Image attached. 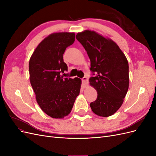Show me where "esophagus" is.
<instances>
[{
	"label": "esophagus",
	"instance_id": "esophagus-1",
	"mask_svg": "<svg viewBox=\"0 0 156 156\" xmlns=\"http://www.w3.org/2000/svg\"><path fill=\"white\" fill-rule=\"evenodd\" d=\"M82 83L83 88H85L88 85V78L87 77H84L82 79Z\"/></svg>",
	"mask_w": 156,
	"mask_h": 156
}]
</instances>
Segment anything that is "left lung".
<instances>
[{
    "label": "left lung",
    "instance_id": "left-lung-1",
    "mask_svg": "<svg viewBox=\"0 0 156 156\" xmlns=\"http://www.w3.org/2000/svg\"><path fill=\"white\" fill-rule=\"evenodd\" d=\"M76 38L87 52L90 70L96 73L89 79L98 92L96 100L90 104L91 109L100 116L114 115L122 106L129 88L126 56L114 41L95 31L79 32Z\"/></svg>",
    "mask_w": 156,
    "mask_h": 156
}]
</instances>
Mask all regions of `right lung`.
Instances as JSON below:
<instances>
[{"label":"right lung","instance_id":"obj_1","mask_svg":"<svg viewBox=\"0 0 156 156\" xmlns=\"http://www.w3.org/2000/svg\"><path fill=\"white\" fill-rule=\"evenodd\" d=\"M74 32H55L42 40L29 60L30 82L37 104L53 119H63L79 96L81 79L64 78L68 70L63 54L75 41Z\"/></svg>","mask_w":156,"mask_h":156}]
</instances>
